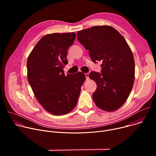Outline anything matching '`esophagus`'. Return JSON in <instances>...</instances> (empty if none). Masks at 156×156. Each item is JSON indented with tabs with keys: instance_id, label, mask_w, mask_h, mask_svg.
<instances>
[{
	"instance_id": "1",
	"label": "esophagus",
	"mask_w": 156,
	"mask_h": 156,
	"mask_svg": "<svg viewBox=\"0 0 156 156\" xmlns=\"http://www.w3.org/2000/svg\"><path fill=\"white\" fill-rule=\"evenodd\" d=\"M85 76H86V80H89V73H85Z\"/></svg>"
}]
</instances>
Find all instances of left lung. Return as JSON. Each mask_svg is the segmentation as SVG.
Returning <instances> with one entry per match:
<instances>
[{"label": "left lung", "instance_id": "8db88e82", "mask_svg": "<svg viewBox=\"0 0 156 156\" xmlns=\"http://www.w3.org/2000/svg\"><path fill=\"white\" fill-rule=\"evenodd\" d=\"M77 39L89 51L93 62L101 61V73L89 77L97 84L93 94L96 106L107 112L121 107L127 100L135 80V60L125 38L112 27L96 26L77 32Z\"/></svg>", "mask_w": 156, "mask_h": 156}]
</instances>
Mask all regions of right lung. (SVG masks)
Listing matches in <instances>:
<instances>
[{"mask_svg":"<svg viewBox=\"0 0 156 156\" xmlns=\"http://www.w3.org/2000/svg\"><path fill=\"white\" fill-rule=\"evenodd\" d=\"M75 37V33L46 34L28 57V81L33 93L42 107L55 115H65L74 109L86 80L81 72L64 74L67 51Z\"/></svg>","mask_w":156,"mask_h":156,"instance_id":"1","label":"right lung"}]
</instances>
